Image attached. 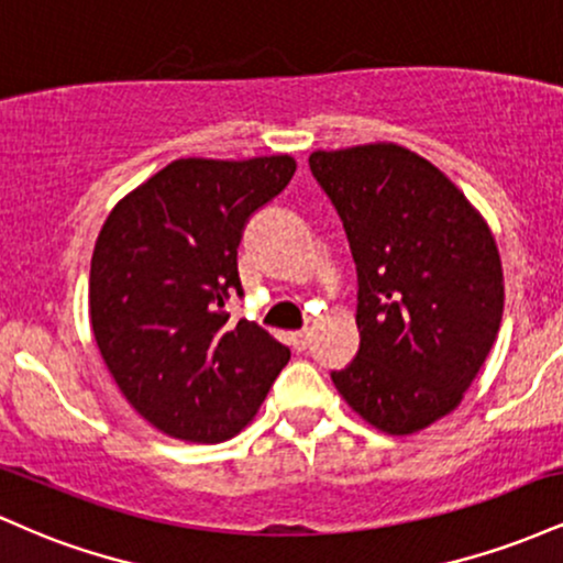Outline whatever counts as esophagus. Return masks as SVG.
Masks as SVG:
<instances>
[{"mask_svg": "<svg viewBox=\"0 0 563 563\" xmlns=\"http://www.w3.org/2000/svg\"><path fill=\"white\" fill-rule=\"evenodd\" d=\"M290 344H294L296 352H303L309 346V331H296L290 333Z\"/></svg>", "mask_w": 563, "mask_h": 563, "instance_id": "esophagus-1", "label": "esophagus"}]
</instances>
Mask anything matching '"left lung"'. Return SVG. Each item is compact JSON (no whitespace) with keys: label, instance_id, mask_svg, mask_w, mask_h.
I'll return each instance as SVG.
<instances>
[{"label":"left lung","instance_id":"obj_1","mask_svg":"<svg viewBox=\"0 0 563 563\" xmlns=\"http://www.w3.org/2000/svg\"><path fill=\"white\" fill-rule=\"evenodd\" d=\"M309 169L344 222L357 264L360 352L331 378L391 437L461 405L503 320L489 224L431 161L394 142L314 151Z\"/></svg>","mask_w":563,"mask_h":563}]
</instances>
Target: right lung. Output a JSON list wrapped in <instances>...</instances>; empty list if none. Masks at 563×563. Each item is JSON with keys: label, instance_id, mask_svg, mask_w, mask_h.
<instances>
[{"label": "right lung", "instance_id": "1", "mask_svg": "<svg viewBox=\"0 0 563 563\" xmlns=\"http://www.w3.org/2000/svg\"><path fill=\"white\" fill-rule=\"evenodd\" d=\"M296 161L179 158L113 206L89 269V322L126 402L183 442L217 444L254 421L290 349L256 322L232 325L249 217Z\"/></svg>", "mask_w": 563, "mask_h": 563}]
</instances>
